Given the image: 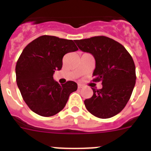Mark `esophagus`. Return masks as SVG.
<instances>
[{
    "label": "esophagus",
    "mask_w": 151,
    "mask_h": 151,
    "mask_svg": "<svg viewBox=\"0 0 151 151\" xmlns=\"http://www.w3.org/2000/svg\"><path fill=\"white\" fill-rule=\"evenodd\" d=\"M84 87V85H82V84H80V83H78V88L79 89H81V88H82Z\"/></svg>",
    "instance_id": "1"
}]
</instances>
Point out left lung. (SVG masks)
Instances as JSON below:
<instances>
[{
    "label": "left lung",
    "instance_id": "obj_1",
    "mask_svg": "<svg viewBox=\"0 0 151 151\" xmlns=\"http://www.w3.org/2000/svg\"><path fill=\"white\" fill-rule=\"evenodd\" d=\"M75 42L80 50L94 56L96 67L93 82H101L103 85L99 90L92 88V97L84 101L85 107L98 118L114 116L127 104L135 85L132 57L123 45L106 36L75 40Z\"/></svg>",
    "mask_w": 151,
    "mask_h": 151
}]
</instances>
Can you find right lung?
<instances>
[{
	"instance_id": "1",
	"label": "right lung",
	"mask_w": 151,
	"mask_h": 151,
	"mask_svg": "<svg viewBox=\"0 0 151 151\" xmlns=\"http://www.w3.org/2000/svg\"><path fill=\"white\" fill-rule=\"evenodd\" d=\"M73 40L42 35L23 49L16 65V77L22 97L31 110L41 116L55 115L66 106L69 94L77 90L75 82L60 85L53 78L60 70L63 57L78 50Z\"/></svg>"
}]
</instances>
